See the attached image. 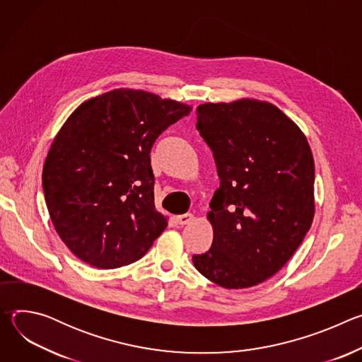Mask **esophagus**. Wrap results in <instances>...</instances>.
I'll list each match as a JSON object with an SVG mask.
<instances>
[{"label": "esophagus", "mask_w": 362, "mask_h": 362, "mask_svg": "<svg viewBox=\"0 0 362 362\" xmlns=\"http://www.w3.org/2000/svg\"><path fill=\"white\" fill-rule=\"evenodd\" d=\"M193 221V215L192 214H186V215H179L176 216V222L179 225H189Z\"/></svg>", "instance_id": "esophagus-1"}]
</instances>
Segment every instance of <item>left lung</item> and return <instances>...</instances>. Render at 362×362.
I'll return each mask as SVG.
<instances>
[{"label": "left lung", "mask_w": 362, "mask_h": 362, "mask_svg": "<svg viewBox=\"0 0 362 362\" xmlns=\"http://www.w3.org/2000/svg\"><path fill=\"white\" fill-rule=\"evenodd\" d=\"M196 115L221 186L208 214L212 246L193 255V265L226 289L259 285L291 259L313 225L311 147L300 129L267 101L206 103Z\"/></svg>", "instance_id": "1"}]
</instances>
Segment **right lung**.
<instances>
[{"mask_svg":"<svg viewBox=\"0 0 362 362\" xmlns=\"http://www.w3.org/2000/svg\"><path fill=\"white\" fill-rule=\"evenodd\" d=\"M190 112L158 94L116 88L71 113L47 154L42 189L59 236L78 259L101 269L129 265L166 229L154 208L150 150Z\"/></svg>","mask_w":362,"mask_h":362,"instance_id":"right-lung-1","label":"right lung"}]
</instances>
